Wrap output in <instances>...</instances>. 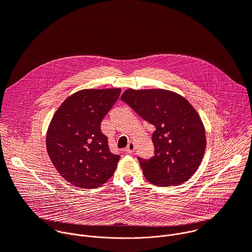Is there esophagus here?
<instances>
[{"mask_svg": "<svg viewBox=\"0 0 252 252\" xmlns=\"http://www.w3.org/2000/svg\"><path fill=\"white\" fill-rule=\"evenodd\" d=\"M134 151H135V146L133 142H129L127 147L125 149V152L127 154H132V153H134Z\"/></svg>", "mask_w": 252, "mask_h": 252, "instance_id": "obj_1", "label": "esophagus"}]
</instances>
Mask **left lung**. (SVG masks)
Here are the masks:
<instances>
[{"label":"left lung","instance_id":"1","mask_svg":"<svg viewBox=\"0 0 252 252\" xmlns=\"http://www.w3.org/2000/svg\"><path fill=\"white\" fill-rule=\"evenodd\" d=\"M122 99L153 126L155 156L137 158L149 182L158 187L186 183L204 156L203 124L193 106L182 95L166 90H127Z\"/></svg>","mask_w":252,"mask_h":252}]
</instances>
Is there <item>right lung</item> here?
<instances>
[{
    "label": "right lung",
    "instance_id": "add662e5",
    "mask_svg": "<svg viewBox=\"0 0 252 252\" xmlns=\"http://www.w3.org/2000/svg\"><path fill=\"white\" fill-rule=\"evenodd\" d=\"M121 89L83 90L68 96L54 115L47 133L49 157L67 183L81 189L102 186L121 158L109 148L100 123Z\"/></svg>",
    "mask_w": 252,
    "mask_h": 252
}]
</instances>
